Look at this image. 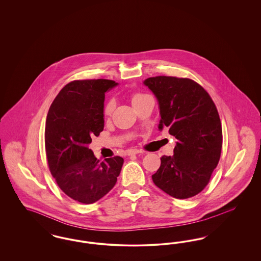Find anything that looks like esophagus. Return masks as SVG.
<instances>
[{"mask_svg":"<svg viewBox=\"0 0 261 261\" xmlns=\"http://www.w3.org/2000/svg\"><path fill=\"white\" fill-rule=\"evenodd\" d=\"M138 153H142V151L139 150V149H129V150H127V155H134V154H138Z\"/></svg>","mask_w":261,"mask_h":261,"instance_id":"esophagus-1","label":"esophagus"}]
</instances>
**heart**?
<instances>
[{"instance_id": "heart-1", "label": "heart", "mask_w": 261, "mask_h": 261, "mask_svg": "<svg viewBox=\"0 0 261 261\" xmlns=\"http://www.w3.org/2000/svg\"><path fill=\"white\" fill-rule=\"evenodd\" d=\"M147 98H149L148 95L141 94V93H135L131 97V101H132V105L135 106L138 102H140V101H142V100H144ZM114 108H115V100H114V99H108L106 101L105 106H103V113L106 115H111L112 112H113V110H114Z\"/></svg>"}]
</instances>
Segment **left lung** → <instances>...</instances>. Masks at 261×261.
Masks as SVG:
<instances>
[{"label": "left lung", "mask_w": 261, "mask_h": 261, "mask_svg": "<svg viewBox=\"0 0 261 261\" xmlns=\"http://www.w3.org/2000/svg\"><path fill=\"white\" fill-rule=\"evenodd\" d=\"M144 84L159 101V129L168 128L177 139L173 155L162 156L152 181L175 199L192 198L208 184L220 160L222 127L217 109L192 79L155 76Z\"/></svg>", "instance_id": "left-lung-1"}]
</instances>
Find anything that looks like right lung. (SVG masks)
I'll list each match as a JSON object with an SVG mask.
<instances>
[{"mask_svg": "<svg viewBox=\"0 0 261 261\" xmlns=\"http://www.w3.org/2000/svg\"><path fill=\"white\" fill-rule=\"evenodd\" d=\"M117 83L107 79L75 80L50 105L45 147L50 173L62 192L90 204L106 196L117 181L123 159L99 162L88 145L103 130L105 93Z\"/></svg>", "mask_w": 261, "mask_h": 261, "instance_id": "obj_1", "label": "right lung"}]
</instances>
